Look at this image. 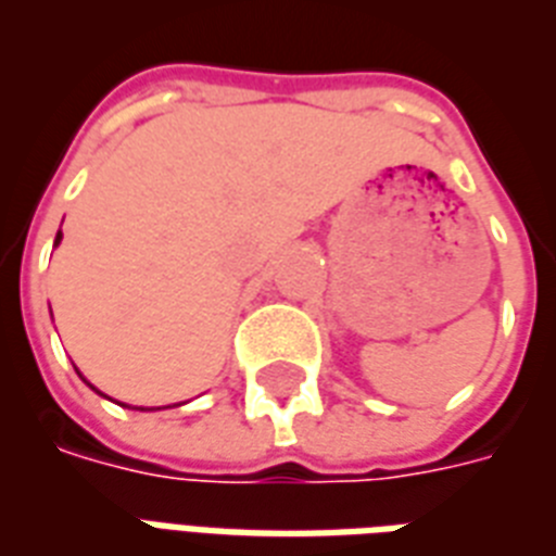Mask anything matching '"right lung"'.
<instances>
[{"mask_svg": "<svg viewBox=\"0 0 556 556\" xmlns=\"http://www.w3.org/2000/svg\"><path fill=\"white\" fill-rule=\"evenodd\" d=\"M61 237H64V233H61V231H58V237H55V245H58V243H61ZM75 372H78V369H75ZM78 375H81V372H78ZM81 381H85V383H87V387H93V383H90V381H87V378H85V375H81ZM93 390H96V387H93ZM96 392H99V390H96ZM99 395H102V392H99ZM123 407H128V404H123ZM140 410H146V407H140Z\"/></svg>", "mask_w": 556, "mask_h": 556, "instance_id": "obj_1", "label": "right lung"}]
</instances>
